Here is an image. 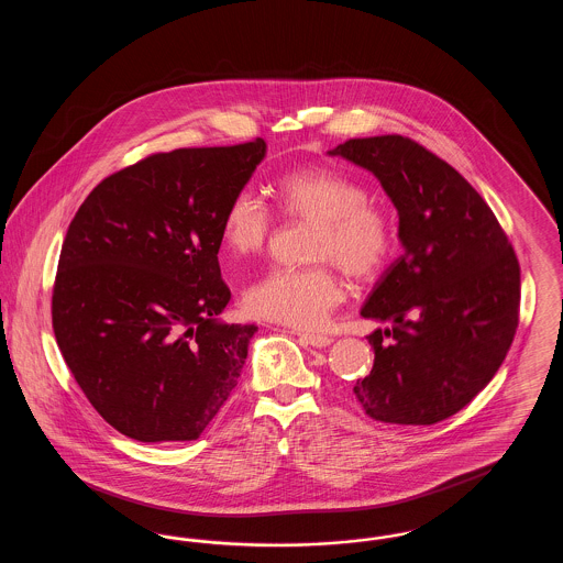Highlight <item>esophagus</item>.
<instances>
[{"label": "esophagus", "instance_id": "obj_1", "mask_svg": "<svg viewBox=\"0 0 563 563\" xmlns=\"http://www.w3.org/2000/svg\"><path fill=\"white\" fill-rule=\"evenodd\" d=\"M291 333L299 338V342H303L306 346H314V349H324L333 342L329 335H321V333H306V331H291Z\"/></svg>", "mask_w": 563, "mask_h": 563}]
</instances>
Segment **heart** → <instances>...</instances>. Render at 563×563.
Instances as JSON below:
<instances>
[{
	"label": "heart",
	"mask_w": 563,
	"mask_h": 563,
	"mask_svg": "<svg viewBox=\"0 0 563 563\" xmlns=\"http://www.w3.org/2000/svg\"><path fill=\"white\" fill-rule=\"evenodd\" d=\"M272 196L280 214L314 221L310 260L333 262L356 280L372 278L386 264L393 249L390 223L346 173L327 166L295 168L274 181ZM269 232L268 207L251 189L236 191L221 219L228 249L241 257L253 255L264 249ZM327 262L269 269L249 285L246 310L289 327H319L344 299L342 280Z\"/></svg>",
	"instance_id": "obj_1"
}]
</instances>
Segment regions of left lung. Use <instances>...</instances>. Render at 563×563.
Wrapping results in <instances>:
<instances>
[{
  "instance_id": "left-lung-1",
  "label": "left lung",
  "mask_w": 563,
  "mask_h": 563,
  "mask_svg": "<svg viewBox=\"0 0 563 563\" xmlns=\"http://www.w3.org/2000/svg\"><path fill=\"white\" fill-rule=\"evenodd\" d=\"M327 154L369 170L399 214L402 255L361 308L393 329L367 335L374 369L354 395L379 422H441L482 393L509 352L521 295L515 251L475 188L416 141L350 139Z\"/></svg>"
}]
</instances>
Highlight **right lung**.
Instances as JSON below:
<instances>
[{"label":"right lung","instance_id":"obj_1","mask_svg":"<svg viewBox=\"0 0 563 563\" xmlns=\"http://www.w3.org/2000/svg\"><path fill=\"white\" fill-rule=\"evenodd\" d=\"M266 141L156 154L103 179L60 249L53 327L86 399L143 443L194 441L239 384L255 324H228L221 219Z\"/></svg>","mask_w":563,"mask_h":563}]
</instances>
